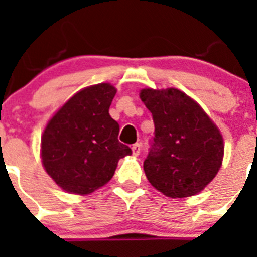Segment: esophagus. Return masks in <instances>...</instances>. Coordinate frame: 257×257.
<instances>
[{"instance_id":"34e87169","label":"esophagus","mask_w":257,"mask_h":257,"mask_svg":"<svg viewBox=\"0 0 257 257\" xmlns=\"http://www.w3.org/2000/svg\"><path fill=\"white\" fill-rule=\"evenodd\" d=\"M140 151H142V148H140L139 143H136V144L133 145V154H134V156H135V157L139 156Z\"/></svg>"}]
</instances>
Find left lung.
<instances>
[{
    "mask_svg": "<svg viewBox=\"0 0 257 257\" xmlns=\"http://www.w3.org/2000/svg\"><path fill=\"white\" fill-rule=\"evenodd\" d=\"M140 99L154 122V136L144 161L147 179L171 198L194 196L221 166L224 142L219 128L178 88H144Z\"/></svg>",
    "mask_w": 257,
    "mask_h": 257,
    "instance_id": "left-lung-1",
    "label": "left lung"
}]
</instances>
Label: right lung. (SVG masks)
I'll use <instances>...</instances> for the list:
<instances>
[{
    "label": "right lung",
    "mask_w": 257,
    "mask_h": 257,
    "mask_svg": "<svg viewBox=\"0 0 257 257\" xmlns=\"http://www.w3.org/2000/svg\"><path fill=\"white\" fill-rule=\"evenodd\" d=\"M109 83L77 92L50 119L42 135V163L65 192L88 194L114 175L130 147L118 140L119 124L109 115L115 95Z\"/></svg>",
    "instance_id": "right-lung-1"
}]
</instances>
